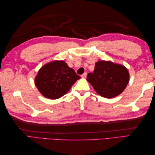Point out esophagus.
Listing matches in <instances>:
<instances>
[{
    "label": "esophagus",
    "instance_id": "1",
    "mask_svg": "<svg viewBox=\"0 0 155 155\" xmlns=\"http://www.w3.org/2000/svg\"><path fill=\"white\" fill-rule=\"evenodd\" d=\"M87 76V72H84V73H83V74L81 75V77L82 78H86Z\"/></svg>",
    "mask_w": 155,
    "mask_h": 155
}]
</instances>
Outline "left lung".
Here are the masks:
<instances>
[{
	"label": "left lung",
	"mask_w": 155,
	"mask_h": 155,
	"mask_svg": "<svg viewBox=\"0 0 155 155\" xmlns=\"http://www.w3.org/2000/svg\"><path fill=\"white\" fill-rule=\"evenodd\" d=\"M87 79L98 94L110 98L123 93L129 81V73L123 65L101 61L96 62Z\"/></svg>",
	"instance_id": "1"
}]
</instances>
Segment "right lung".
<instances>
[{"label": "right lung", "mask_w": 155, "mask_h": 155, "mask_svg": "<svg viewBox=\"0 0 155 155\" xmlns=\"http://www.w3.org/2000/svg\"><path fill=\"white\" fill-rule=\"evenodd\" d=\"M79 78L80 76L64 61H54L40 68L35 78V83L45 97L57 99L67 94Z\"/></svg>", "instance_id": "obj_1"}]
</instances>
